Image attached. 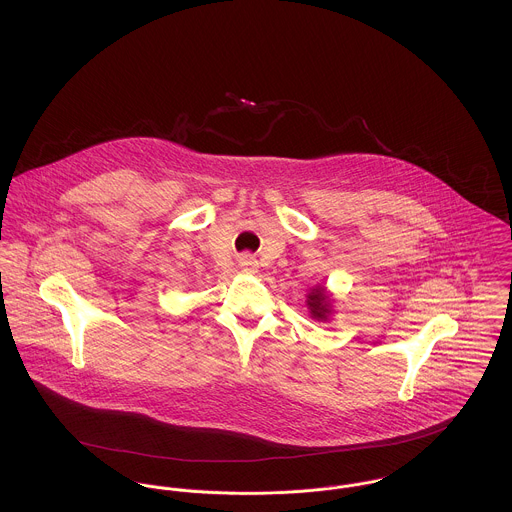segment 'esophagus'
<instances>
[{
	"label": "esophagus",
	"instance_id": "obj_1",
	"mask_svg": "<svg viewBox=\"0 0 512 512\" xmlns=\"http://www.w3.org/2000/svg\"><path fill=\"white\" fill-rule=\"evenodd\" d=\"M238 268L246 274H254L258 270V260L252 256V254H240L238 260H236Z\"/></svg>",
	"mask_w": 512,
	"mask_h": 512
}]
</instances>
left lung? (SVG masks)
<instances>
[{
  "instance_id": "left-lung-1",
  "label": "left lung",
  "mask_w": 512,
  "mask_h": 512,
  "mask_svg": "<svg viewBox=\"0 0 512 512\" xmlns=\"http://www.w3.org/2000/svg\"><path fill=\"white\" fill-rule=\"evenodd\" d=\"M305 297H307L305 305H307V309H309L311 319H315V321H319V323L331 321V315L335 313V309H333V303H335L333 293L329 292L323 284H321V286L317 284L315 288L309 290V293H307Z\"/></svg>"
}]
</instances>
